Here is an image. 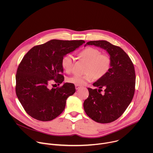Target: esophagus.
Masks as SVG:
<instances>
[{
  "mask_svg": "<svg viewBox=\"0 0 153 153\" xmlns=\"http://www.w3.org/2000/svg\"><path fill=\"white\" fill-rule=\"evenodd\" d=\"M75 87H76V89L77 90H79L80 88V86H79V85H76L75 86Z\"/></svg>",
  "mask_w": 153,
  "mask_h": 153,
  "instance_id": "esophagus-1",
  "label": "esophagus"
}]
</instances>
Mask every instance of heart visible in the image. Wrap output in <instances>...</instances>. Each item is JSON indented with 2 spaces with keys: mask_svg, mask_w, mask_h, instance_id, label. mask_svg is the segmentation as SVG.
Listing matches in <instances>:
<instances>
[{
  "mask_svg": "<svg viewBox=\"0 0 153 153\" xmlns=\"http://www.w3.org/2000/svg\"><path fill=\"white\" fill-rule=\"evenodd\" d=\"M79 56L88 62L84 75L74 74L67 79L69 83L76 85H83L93 81L94 77L100 79L103 77L111 68V60L106 54H101L97 48L88 47L82 50ZM74 65V57L71 54L65 55L62 59V66L67 73H71Z\"/></svg>",
  "mask_w": 153,
  "mask_h": 153,
  "instance_id": "b5f03b06",
  "label": "heart"
}]
</instances>
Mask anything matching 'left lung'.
<instances>
[{"label": "left lung", "mask_w": 153, "mask_h": 153, "mask_svg": "<svg viewBox=\"0 0 153 153\" xmlns=\"http://www.w3.org/2000/svg\"><path fill=\"white\" fill-rule=\"evenodd\" d=\"M88 45L106 51L111 64L108 73L93 84L99 89L88 88L89 96L84 101V110L96 122L110 123L122 115L133 98L136 83L134 65L120 47L106 40L88 42L85 46ZM102 88L105 89L103 94L100 93Z\"/></svg>", "instance_id": "1"}]
</instances>
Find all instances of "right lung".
<instances>
[{
  "mask_svg": "<svg viewBox=\"0 0 153 153\" xmlns=\"http://www.w3.org/2000/svg\"><path fill=\"white\" fill-rule=\"evenodd\" d=\"M84 43L82 40L53 39L33 47L25 55L17 70L16 93L31 117L50 121L63 112L67 99L76 91L75 86L64 83L60 88H50L49 85L52 80L63 82L62 57Z\"/></svg>",
  "mask_w": 153,
  "mask_h": 153,
  "instance_id": "1",
  "label": "right lung"
}]
</instances>
